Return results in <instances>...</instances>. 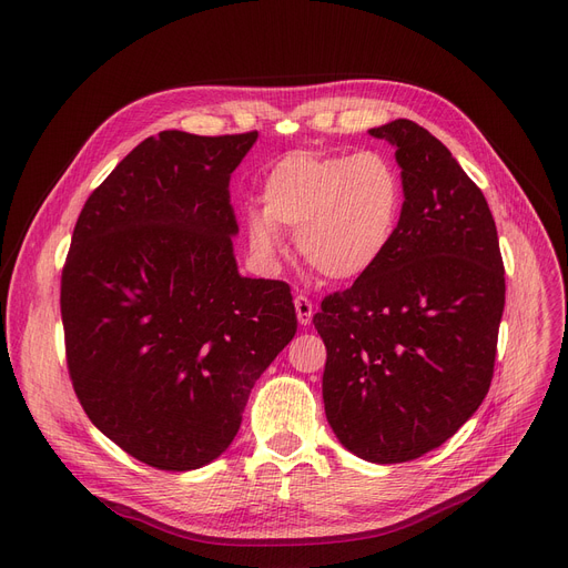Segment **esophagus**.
<instances>
[{
  "instance_id": "34e87169",
  "label": "esophagus",
  "mask_w": 568,
  "mask_h": 568,
  "mask_svg": "<svg viewBox=\"0 0 568 568\" xmlns=\"http://www.w3.org/2000/svg\"><path fill=\"white\" fill-rule=\"evenodd\" d=\"M295 314H298V321H301V326H307V323L312 321V314H314V305H312V301L307 298V295H295Z\"/></svg>"
}]
</instances>
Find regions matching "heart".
Listing matches in <instances>:
<instances>
[{
  "label": "heart",
  "instance_id": "1",
  "mask_svg": "<svg viewBox=\"0 0 568 568\" xmlns=\"http://www.w3.org/2000/svg\"><path fill=\"white\" fill-rule=\"evenodd\" d=\"M263 214L250 220L256 250H280V231H295L305 263L331 282H354L384 258L395 240L404 186L382 152L298 150L267 169Z\"/></svg>",
  "mask_w": 568,
  "mask_h": 568
}]
</instances>
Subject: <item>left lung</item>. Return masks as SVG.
I'll return each mask as SVG.
<instances>
[{
	"mask_svg": "<svg viewBox=\"0 0 568 568\" xmlns=\"http://www.w3.org/2000/svg\"><path fill=\"white\" fill-rule=\"evenodd\" d=\"M372 136L402 169V217L384 258L321 301L323 407L367 463L439 448L488 395L506 301L493 212L448 148L412 120Z\"/></svg>",
	"mask_w": 568,
	"mask_h": 568,
	"instance_id": "obj_1",
	"label": "left lung"
}]
</instances>
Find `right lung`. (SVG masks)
<instances>
[{
    "label": "right lung",
    "mask_w": 568,
    "mask_h": 568,
    "mask_svg": "<svg viewBox=\"0 0 568 568\" xmlns=\"http://www.w3.org/2000/svg\"><path fill=\"white\" fill-rule=\"evenodd\" d=\"M258 133L161 131L85 201L62 267L67 367L88 418L136 460L199 469L298 331L291 286L240 277L231 173Z\"/></svg>",
    "instance_id": "1"
}]
</instances>
